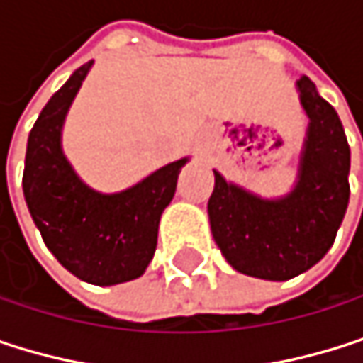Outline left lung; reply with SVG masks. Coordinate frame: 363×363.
<instances>
[{"label":"left lung","instance_id":"1","mask_svg":"<svg viewBox=\"0 0 363 363\" xmlns=\"http://www.w3.org/2000/svg\"><path fill=\"white\" fill-rule=\"evenodd\" d=\"M298 86L311 118L298 187L279 202H266L215 172L208 200L211 230L225 259L238 272L268 281L294 279L330 251L351 194L342 123L308 78Z\"/></svg>","mask_w":363,"mask_h":363}]
</instances>
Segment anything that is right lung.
I'll return each mask as SVG.
<instances>
[{"mask_svg":"<svg viewBox=\"0 0 363 363\" xmlns=\"http://www.w3.org/2000/svg\"><path fill=\"white\" fill-rule=\"evenodd\" d=\"M89 65L78 67L40 112L27 140L23 194L46 247L63 268L93 285H116L138 279L150 264L161 213L174 198L187 159L114 196L82 185L61 152V125Z\"/></svg>","mask_w":363,"mask_h":363,"instance_id":"add662e5","label":"right lung"}]
</instances>
